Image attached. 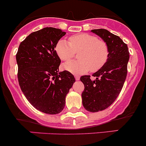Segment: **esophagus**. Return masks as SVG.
Listing matches in <instances>:
<instances>
[{"label": "esophagus", "mask_w": 146, "mask_h": 146, "mask_svg": "<svg viewBox=\"0 0 146 146\" xmlns=\"http://www.w3.org/2000/svg\"><path fill=\"white\" fill-rule=\"evenodd\" d=\"M74 77H75L76 80H80V76H78V75H75V76H74Z\"/></svg>", "instance_id": "34e87169"}]
</instances>
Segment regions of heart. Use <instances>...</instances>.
<instances>
[{
  "instance_id": "b5f03b06",
  "label": "heart",
  "mask_w": 146,
  "mask_h": 146,
  "mask_svg": "<svg viewBox=\"0 0 146 146\" xmlns=\"http://www.w3.org/2000/svg\"><path fill=\"white\" fill-rule=\"evenodd\" d=\"M59 57L68 62L74 57L75 53L80 52V60L72 61L64 65L66 70L73 74H82L90 71L100 70L107 62L109 56V48L106 43L97 36L88 34L73 35L69 38V42L59 40L56 45Z\"/></svg>"
}]
</instances>
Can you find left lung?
Returning a JSON list of instances; mask_svg holds the SVG:
<instances>
[{"mask_svg": "<svg viewBox=\"0 0 146 146\" xmlns=\"http://www.w3.org/2000/svg\"><path fill=\"white\" fill-rule=\"evenodd\" d=\"M91 31L102 38L109 48L105 64L93 74L95 80H92L90 75L80 77L84 85L83 106L87 111L96 112L110 106L118 97L127 77L130 53L127 44L109 31L100 29Z\"/></svg>", "mask_w": 146, "mask_h": 146, "instance_id": "1", "label": "left lung"}]
</instances>
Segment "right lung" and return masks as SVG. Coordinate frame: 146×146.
<instances>
[{
  "mask_svg": "<svg viewBox=\"0 0 146 146\" xmlns=\"http://www.w3.org/2000/svg\"><path fill=\"white\" fill-rule=\"evenodd\" d=\"M65 34L61 29L44 28L29 34L16 54L18 80L23 95L36 109L50 115L63 110L75 82L68 71L59 72L61 59L55 48Z\"/></svg>",
  "mask_w": 146,
  "mask_h": 146,
  "instance_id": "obj_1",
  "label": "right lung"
}]
</instances>
